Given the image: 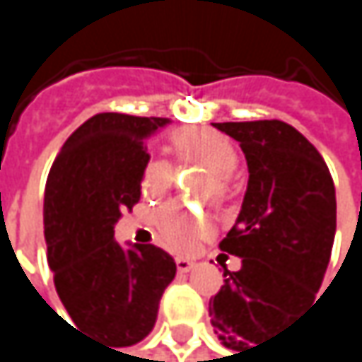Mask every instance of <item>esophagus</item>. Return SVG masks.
<instances>
[{
  "label": "esophagus",
  "mask_w": 362,
  "mask_h": 362,
  "mask_svg": "<svg viewBox=\"0 0 362 362\" xmlns=\"http://www.w3.org/2000/svg\"><path fill=\"white\" fill-rule=\"evenodd\" d=\"M176 268H178V272H190L194 268V262H190L186 257H178L176 259Z\"/></svg>",
  "instance_id": "1"
}]
</instances>
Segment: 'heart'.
I'll return each mask as SVG.
<instances>
[{
  "label": "heart",
  "mask_w": 362,
  "mask_h": 362,
  "mask_svg": "<svg viewBox=\"0 0 362 362\" xmlns=\"http://www.w3.org/2000/svg\"><path fill=\"white\" fill-rule=\"evenodd\" d=\"M172 146L184 163L201 165L211 176L216 197H226L230 190V174L239 165V151L235 142L209 127H184L174 132ZM174 184V168L163 159H153L140 174V194L148 201L163 199ZM153 228L161 245L176 253L192 252L209 233L211 220L186 205L170 203L155 211Z\"/></svg>",
  "instance_id": "b5f03b06"
}]
</instances>
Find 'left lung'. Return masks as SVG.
<instances>
[{
  "instance_id": "8db88e82",
  "label": "left lung",
  "mask_w": 362,
  "mask_h": 362,
  "mask_svg": "<svg viewBox=\"0 0 362 362\" xmlns=\"http://www.w3.org/2000/svg\"><path fill=\"white\" fill-rule=\"evenodd\" d=\"M214 125L241 144L250 182L237 224L220 243L241 268H224L209 317L224 346L245 350L272 339L317 298L335 237V186L321 153L289 123Z\"/></svg>"
}]
</instances>
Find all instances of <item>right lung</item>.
I'll list each match as a JSON object with an SVG mask.
<instances>
[{"label":"right lung","instance_id":"add662e5","mask_svg":"<svg viewBox=\"0 0 362 362\" xmlns=\"http://www.w3.org/2000/svg\"><path fill=\"white\" fill-rule=\"evenodd\" d=\"M163 117L98 112L62 144L43 197L47 264L60 302L77 331L125 348L144 339L157 321L176 262L155 245H119L115 224L140 201L148 163L146 138Z\"/></svg>","mask_w":362,"mask_h":362}]
</instances>
